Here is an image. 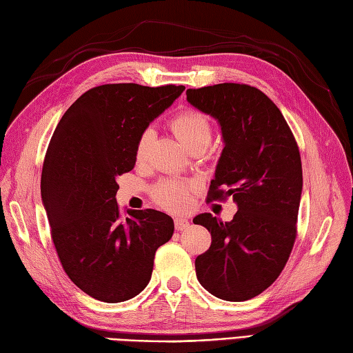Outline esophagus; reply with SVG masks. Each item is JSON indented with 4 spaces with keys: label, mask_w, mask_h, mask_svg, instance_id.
Returning a JSON list of instances; mask_svg holds the SVG:
<instances>
[{
    "label": "esophagus",
    "mask_w": 353,
    "mask_h": 353,
    "mask_svg": "<svg viewBox=\"0 0 353 353\" xmlns=\"http://www.w3.org/2000/svg\"><path fill=\"white\" fill-rule=\"evenodd\" d=\"M188 226H190V220L185 219V216H177V219H174L176 230H185L188 229Z\"/></svg>",
    "instance_id": "1"
}]
</instances>
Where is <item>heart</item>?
<instances>
[{
    "instance_id": "obj_1",
    "label": "heart",
    "mask_w": 353,
    "mask_h": 353,
    "mask_svg": "<svg viewBox=\"0 0 353 353\" xmlns=\"http://www.w3.org/2000/svg\"><path fill=\"white\" fill-rule=\"evenodd\" d=\"M170 127L172 133L191 153L203 152L212 138L211 121L205 114L196 109H183L177 112L171 117ZM152 139L153 132L150 129H145L139 134L137 148H134V157H137L138 162L145 159ZM191 191L192 186L190 183L176 181V179H168V181H163L156 186L153 197L157 205L168 209V211L181 212L185 211L191 203Z\"/></svg>"
}]
</instances>
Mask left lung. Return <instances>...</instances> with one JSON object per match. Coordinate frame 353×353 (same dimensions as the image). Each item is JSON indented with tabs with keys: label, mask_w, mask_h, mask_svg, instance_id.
Wrapping results in <instances>:
<instances>
[{
	"label": "left lung",
	"mask_w": 353,
	"mask_h": 353,
	"mask_svg": "<svg viewBox=\"0 0 353 353\" xmlns=\"http://www.w3.org/2000/svg\"><path fill=\"white\" fill-rule=\"evenodd\" d=\"M194 108L219 119L224 148L208 201L229 197L238 211L229 223L200 214L194 224L211 232V247L197 256V279L211 294L244 302L272 285L297 236L302 161L281 110L258 88L220 83L188 89Z\"/></svg>",
	"instance_id": "8db88e82"
}]
</instances>
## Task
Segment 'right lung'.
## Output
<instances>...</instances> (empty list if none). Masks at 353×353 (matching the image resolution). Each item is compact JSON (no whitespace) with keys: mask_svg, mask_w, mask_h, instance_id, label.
Here are the masks:
<instances>
[{"mask_svg":"<svg viewBox=\"0 0 353 353\" xmlns=\"http://www.w3.org/2000/svg\"><path fill=\"white\" fill-rule=\"evenodd\" d=\"M183 86L101 85L71 104L43 159L41 194L59 261L77 287L97 301L138 296L153 272L154 253L170 241V215L117 203V177L133 170L139 134L171 106Z\"/></svg>","mask_w":353,"mask_h":353,"instance_id":"add662e5","label":"right lung"}]
</instances>
